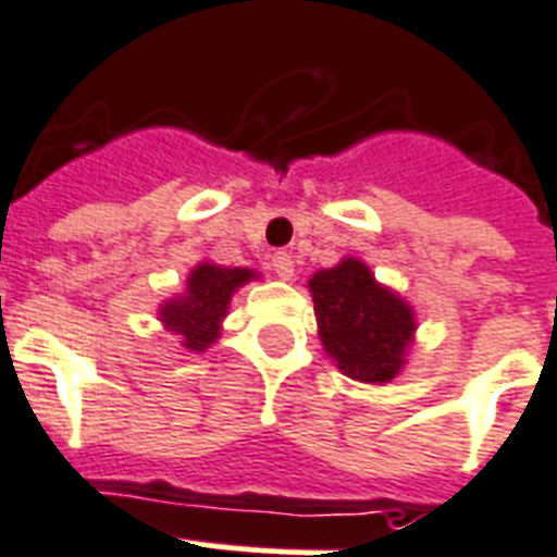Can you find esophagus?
<instances>
[{
  "instance_id": "esophagus-1",
  "label": "esophagus",
  "mask_w": 557,
  "mask_h": 557,
  "mask_svg": "<svg viewBox=\"0 0 557 557\" xmlns=\"http://www.w3.org/2000/svg\"><path fill=\"white\" fill-rule=\"evenodd\" d=\"M271 269H274V274L283 280H292L294 277V260L288 251H277V255L271 257Z\"/></svg>"
}]
</instances>
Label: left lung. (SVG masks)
<instances>
[{
	"mask_svg": "<svg viewBox=\"0 0 557 557\" xmlns=\"http://www.w3.org/2000/svg\"><path fill=\"white\" fill-rule=\"evenodd\" d=\"M320 341L343 374L363 383L392 381L414 332L411 309L377 286L360 260L318 271L309 283Z\"/></svg>",
	"mask_w": 557,
	"mask_h": 557,
	"instance_id": "left-lung-1",
	"label": "left lung"
}]
</instances>
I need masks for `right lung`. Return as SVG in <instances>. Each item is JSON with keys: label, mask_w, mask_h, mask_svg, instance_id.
I'll return each mask as SVG.
<instances>
[{"label": "right lung", "mask_w": 557, "mask_h": 557, "mask_svg": "<svg viewBox=\"0 0 557 557\" xmlns=\"http://www.w3.org/2000/svg\"><path fill=\"white\" fill-rule=\"evenodd\" d=\"M255 277L248 269H220L197 265L188 277L185 297L165 302L160 309L162 323L183 337V346L191 351H206L220 337V320L225 318L234 288Z\"/></svg>", "instance_id": "right-lung-1"}]
</instances>
